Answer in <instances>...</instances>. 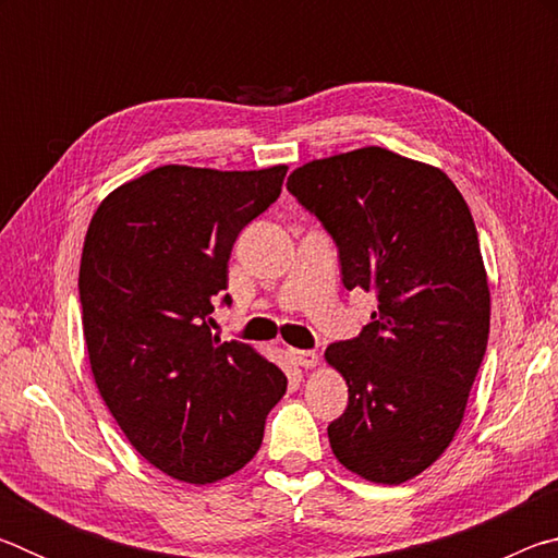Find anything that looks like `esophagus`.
Wrapping results in <instances>:
<instances>
[{"instance_id":"1","label":"esophagus","mask_w":558,"mask_h":558,"mask_svg":"<svg viewBox=\"0 0 558 558\" xmlns=\"http://www.w3.org/2000/svg\"><path fill=\"white\" fill-rule=\"evenodd\" d=\"M290 356H292V362L302 366V369H315V366L319 364L317 352H307V349H290Z\"/></svg>"}]
</instances>
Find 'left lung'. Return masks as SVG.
Wrapping results in <instances>:
<instances>
[{"mask_svg":"<svg viewBox=\"0 0 558 558\" xmlns=\"http://www.w3.org/2000/svg\"><path fill=\"white\" fill-rule=\"evenodd\" d=\"M288 189L332 233L344 288L379 300L362 335L325 352L349 386L329 446L354 475L401 485L456 438L487 349L475 221L442 169L384 147L313 159Z\"/></svg>","mask_w":558,"mask_h":558,"instance_id":"1","label":"left lung"}]
</instances>
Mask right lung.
I'll use <instances>...</instances> for the list:
<instances>
[{
    "instance_id": "add662e5",
    "label": "right lung",
    "mask_w": 558,
    "mask_h": 558,
    "mask_svg": "<svg viewBox=\"0 0 558 558\" xmlns=\"http://www.w3.org/2000/svg\"><path fill=\"white\" fill-rule=\"evenodd\" d=\"M286 172L165 165L112 189L90 219L78 290L93 379L132 448L179 483L245 468L286 396L276 364L206 323L235 239Z\"/></svg>"
}]
</instances>
